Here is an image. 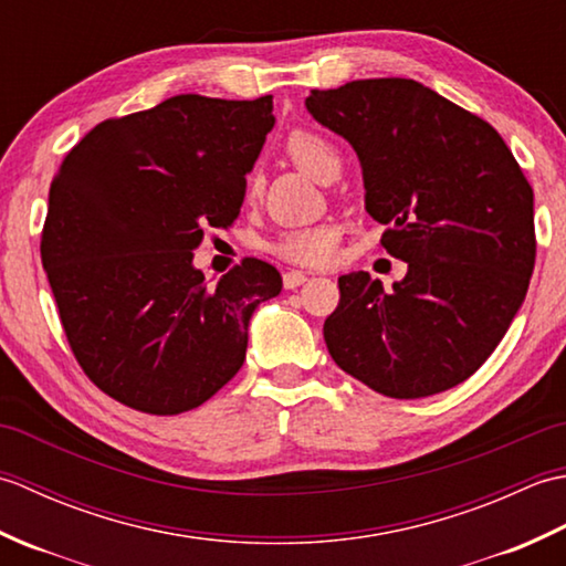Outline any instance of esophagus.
I'll list each match as a JSON object with an SVG mask.
<instances>
[{"instance_id":"1","label":"esophagus","mask_w":566,"mask_h":566,"mask_svg":"<svg viewBox=\"0 0 566 566\" xmlns=\"http://www.w3.org/2000/svg\"><path fill=\"white\" fill-rule=\"evenodd\" d=\"M306 282V272H298V270H292L284 274V286L286 290H296V286H302Z\"/></svg>"}]
</instances>
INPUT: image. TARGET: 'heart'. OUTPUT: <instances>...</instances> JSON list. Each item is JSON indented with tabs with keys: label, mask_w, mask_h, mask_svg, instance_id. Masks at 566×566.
I'll return each mask as SVG.
<instances>
[{
	"label": "heart",
	"mask_w": 566,
	"mask_h": 566,
	"mask_svg": "<svg viewBox=\"0 0 566 566\" xmlns=\"http://www.w3.org/2000/svg\"><path fill=\"white\" fill-rule=\"evenodd\" d=\"M284 150L290 155L292 163L302 167L318 182H331L338 177L343 158L338 148L333 146L318 130L311 128H294L284 140ZM258 175L248 177V195L258 191ZM276 255L296 262V264H328L335 258V248H338V231L333 226H306V228H292L284 231L280 238L270 245Z\"/></svg>",
	"instance_id": "heart-1"
}]
</instances>
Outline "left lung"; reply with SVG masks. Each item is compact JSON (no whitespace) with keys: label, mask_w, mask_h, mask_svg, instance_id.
Returning <instances> with one entry per match:
<instances>
[{"label":"left lung","mask_w":566,"mask_h":566,"mask_svg":"<svg viewBox=\"0 0 566 566\" xmlns=\"http://www.w3.org/2000/svg\"><path fill=\"white\" fill-rule=\"evenodd\" d=\"M306 106L353 143L381 245L408 264L391 292L367 272L340 276L323 323L331 357L389 399L457 387L496 350L531 284V182L494 126L416 80L311 90Z\"/></svg>","instance_id":"8db88e82"}]
</instances>
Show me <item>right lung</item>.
<instances>
[{
	"mask_svg": "<svg viewBox=\"0 0 566 566\" xmlns=\"http://www.w3.org/2000/svg\"><path fill=\"white\" fill-rule=\"evenodd\" d=\"M272 126L270 94H177L106 118L60 163L41 260L72 355L114 401L177 416L243 367L248 321L282 274L243 258L207 286L191 250L235 223Z\"/></svg>",
	"mask_w": 566,
	"mask_h": 566,
	"instance_id": "add662e5",
	"label": "right lung"
}]
</instances>
